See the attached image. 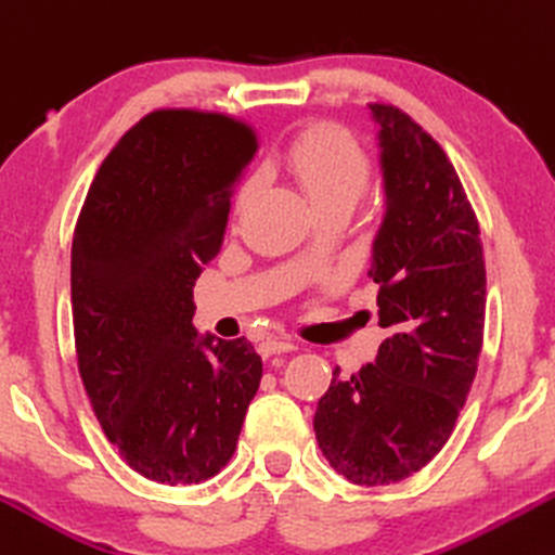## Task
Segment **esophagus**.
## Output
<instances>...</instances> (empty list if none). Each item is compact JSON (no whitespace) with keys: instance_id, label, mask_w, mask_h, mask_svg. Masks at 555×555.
I'll return each instance as SVG.
<instances>
[{"instance_id":"34e87169","label":"esophagus","mask_w":555,"mask_h":555,"mask_svg":"<svg viewBox=\"0 0 555 555\" xmlns=\"http://www.w3.org/2000/svg\"><path fill=\"white\" fill-rule=\"evenodd\" d=\"M297 349V341L295 338H266L263 344H260V351L269 357V353H282V351H295Z\"/></svg>"}]
</instances>
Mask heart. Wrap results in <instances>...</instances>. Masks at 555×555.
Listing matches in <instances>:
<instances>
[{"instance_id":"1","label":"heart","mask_w":555,"mask_h":555,"mask_svg":"<svg viewBox=\"0 0 555 555\" xmlns=\"http://www.w3.org/2000/svg\"><path fill=\"white\" fill-rule=\"evenodd\" d=\"M282 170L310 198L312 209L353 211L370 189L372 165L362 144L338 126H315L292 142L282 157ZM258 185L245 180L235 196V217L250 209Z\"/></svg>"}]
</instances>
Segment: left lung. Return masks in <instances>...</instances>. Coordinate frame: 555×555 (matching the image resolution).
<instances>
[{
	"label": "left lung",
	"mask_w": 555,
	"mask_h": 555,
	"mask_svg": "<svg viewBox=\"0 0 555 555\" xmlns=\"http://www.w3.org/2000/svg\"><path fill=\"white\" fill-rule=\"evenodd\" d=\"M370 113L385 189L370 276L387 338L357 375L333 370L312 426L338 476L387 486L422 470L455 429L483 344L486 266L442 146L396 105Z\"/></svg>",
	"instance_id": "8db88e82"
}]
</instances>
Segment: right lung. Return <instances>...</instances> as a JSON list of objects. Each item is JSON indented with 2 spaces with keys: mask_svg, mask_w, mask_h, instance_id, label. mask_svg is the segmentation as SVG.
I'll use <instances>...</instances> for the list:
<instances>
[{
  "mask_svg": "<svg viewBox=\"0 0 555 555\" xmlns=\"http://www.w3.org/2000/svg\"><path fill=\"white\" fill-rule=\"evenodd\" d=\"M256 150V131L222 113L155 111L113 146L79 211V375L111 444L157 483H202L230 463L263 375L248 338L193 328V286Z\"/></svg>",
  "mask_w": 555,
  "mask_h": 555,
  "instance_id": "obj_1",
  "label": "right lung"
}]
</instances>
